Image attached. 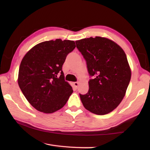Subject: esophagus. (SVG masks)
Masks as SVG:
<instances>
[{"instance_id": "obj_1", "label": "esophagus", "mask_w": 150, "mask_h": 150, "mask_svg": "<svg viewBox=\"0 0 150 150\" xmlns=\"http://www.w3.org/2000/svg\"><path fill=\"white\" fill-rule=\"evenodd\" d=\"M73 85H74L75 87H77L78 85H79V83L78 82H73Z\"/></svg>"}]
</instances>
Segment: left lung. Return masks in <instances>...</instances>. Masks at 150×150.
Instances as JSON below:
<instances>
[{"label":"left lung","instance_id":"1","mask_svg":"<svg viewBox=\"0 0 150 150\" xmlns=\"http://www.w3.org/2000/svg\"><path fill=\"white\" fill-rule=\"evenodd\" d=\"M87 63V94H79L84 107L98 115H106L117 107L125 96L131 70L124 50L105 38L91 37L75 42Z\"/></svg>","mask_w":150,"mask_h":150}]
</instances>
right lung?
<instances>
[{
  "mask_svg": "<svg viewBox=\"0 0 150 150\" xmlns=\"http://www.w3.org/2000/svg\"><path fill=\"white\" fill-rule=\"evenodd\" d=\"M76 47L75 42L56 39L35 45L20 63L18 83L33 107L53 113L63 107L73 89L65 81L62 66Z\"/></svg>",
  "mask_w": 150,
  "mask_h": 150,
  "instance_id": "add662e5",
  "label": "right lung"
}]
</instances>
